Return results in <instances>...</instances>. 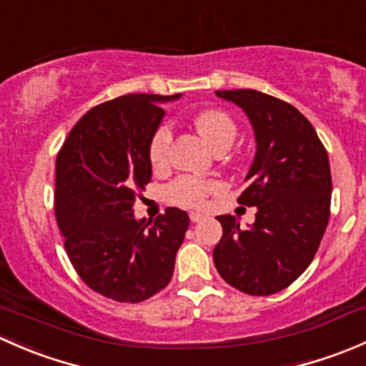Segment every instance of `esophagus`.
I'll list each match as a JSON object with an SVG mask.
<instances>
[{
	"mask_svg": "<svg viewBox=\"0 0 366 366\" xmlns=\"http://www.w3.org/2000/svg\"><path fill=\"white\" fill-rule=\"evenodd\" d=\"M189 217H191V221H193V223H198V221L204 219V216H202V214H198V212H189Z\"/></svg>",
	"mask_w": 366,
	"mask_h": 366,
	"instance_id": "obj_1",
	"label": "esophagus"
}]
</instances>
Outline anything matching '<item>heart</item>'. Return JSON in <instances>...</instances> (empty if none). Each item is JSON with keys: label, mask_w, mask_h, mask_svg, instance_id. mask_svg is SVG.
Here are the masks:
<instances>
[{"label": "heart", "mask_w": 366, "mask_h": 366, "mask_svg": "<svg viewBox=\"0 0 366 366\" xmlns=\"http://www.w3.org/2000/svg\"><path fill=\"white\" fill-rule=\"evenodd\" d=\"M194 127L204 136L212 149L221 145H232L237 134V124L224 109H205L194 117ZM172 129L161 125L152 134L149 143V159L156 169H162L169 164V147H172ZM221 182L209 177L180 175L168 184L162 191L168 204L180 207H204L207 198L219 193Z\"/></svg>", "instance_id": "b5f03b06"}]
</instances>
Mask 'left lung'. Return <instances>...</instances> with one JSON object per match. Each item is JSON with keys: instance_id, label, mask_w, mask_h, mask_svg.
<instances>
[{"instance_id": "8db88e82", "label": "left lung", "mask_w": 366, "mask_h": 366, "mask_svg": "<svg viewBox=\"0 0 366 366\" xmlns=\"http://www.w3.org/2000/svg\"><path fill=\"white\" fill-rule=\"evenodd\" d=\"M216 95L252 120L257 156L237 202L258 210L249 228L230 214L217 217L223 237L214 265L234 289L271 296L296 282L319 249L330 223V157L308 118L289 102L257 90Z\"/></svg>"}]
</instances>
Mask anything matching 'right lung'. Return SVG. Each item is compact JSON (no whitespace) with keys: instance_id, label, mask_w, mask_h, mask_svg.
<instances>
[{"instance_id":"1","label":"right lung","mask_w":366,"mask_h":366,"mask_svg":"<svg viewBox=\"0 0 366 366\" xmlns=\"http://www.w3.org/2000/svg\"><path fill=\"white\" fill-rule=\"evenodd\" d=\"M180 97L122 95L79 118L54 169V214L65 252L94 292L118 302H142L169 283L189 216L168 207L145 224L134 202L152 179L149 143L164 112Z\"/></svg>"}]
</instances>
